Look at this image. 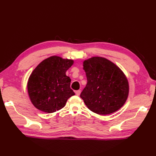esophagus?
Listing matches in <instances>:
<instances>
[{"label": "esophagus", "mask_w": 156, "mask_h": 156, "mask_svg": "<svg viewBox=\"0 0 156 156\" xmlns=\"http://www.w3.org/2000/svg\"><path fill=\"white\" fill-rule=\"evenodd\" d=\"M75 94L76 95H80L81 94V90H76Z\"/></svg>", "instance_id": "obj_1"}]
</instances>
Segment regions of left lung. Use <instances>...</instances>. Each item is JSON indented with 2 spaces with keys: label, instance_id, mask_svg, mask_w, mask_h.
<instances>
[{
  "label": "left lung",
  "instance_id": "1",
  "mask_svg": "<svg viewBox=\"0 0 156 156\" xmlns=\"http://www.w3.org/2000/svg\"><path fill=\"white\" fill-rule=\"evenodd\" d=\"M87 83L80 94L92 112L107 115L119 109L129 94L128 80L120 68L109 60L93 57L83 62Z\"/></svg>",
  "mask_w": 156,
  "mask_h": 156
}]
</instances>
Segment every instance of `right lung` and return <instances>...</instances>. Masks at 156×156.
Returning a JSON list of instances; mask_svg holds the SVG:
<instances>
[{
	"label": "right lung",
	"mask_w": 156,
	"mask_h": 156,
	"mask_svg": "<svg viewBox=\"0 0 156 156\" xmlns=\"http://www.w3.org/2000/svg\"><path fill=\"white\" fill-rule=\"evenodd\" d=\"M71 59L51 56L33 71L28 81V93L35 107L47 113L63 108L75 95L70 88L71 79L66 72L73 64Z\"/></svg>",
	"instance_id": "obj_1"
}]
</instances>
